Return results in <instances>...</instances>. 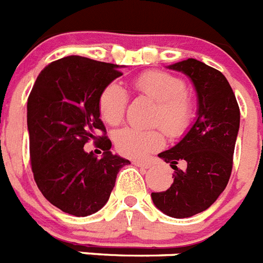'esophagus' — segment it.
Returning a JSON list of instances; mask_svg holds the SVG:
<instances>
[{"label":"esophagus","mask_w":263,"mask_h":263,"mask_svg":"<svg viewBox=\"0 0 263 263\" xmlns=\"http://www.w3.org/2000/svg\"><path fill=\"white\" fill-rule=\"evenodd\" d=\"M133 165L138 166V167H143V169H149L150 166H152L149 162H145V161H138V159L133 161Z\"/></svg>","instance_id":"1"}]
</instances>
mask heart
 I'll return each mask as SVG.
<instances>
[{
    "mask_svg": "<svg viewBox=\"0 0 263 263\" xmlns=\"http://www.w3.org/2000/svg\"><path fill=\"white\" fill-rule=\"evenodd\" d=\"M133 87L157 104L153 125L161 126L172 138L185 133L194 114V102L185 90V82L174 74L150 70L133 81ZM127 105L126 91L121 85L111 82L104 87L98 98V110L104 122L116 126L123 120ZM165 143L161 129L141 130L125 127L114 134L117 152L123 157L141 158L161 149Z\"/></svg>",
    "mask_w": 263,
    "mask_h": 263,
    "instance_id": "heart-1",
    "label": "heart"
}]
</instances>
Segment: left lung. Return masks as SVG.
I'll return each instance as SVG.
<instances>
[{
    "mask_svg": "<svg viewBox=\"0 0 263 263\" xmlns=\"http://www.w3.org/2000/svg\"><path fill=\"white\" fill-rule=\"evenodd\" d=\"M196 86L198 117L172 149L159 153L174 170L166 192L152 193L154 205L169 217L187 218L217 201L229 182L239 129V106L234 91L219 70L197 60L170 65ZM183 167L179 170L178 165Z\"/></svg>",
    "mask_w": 263,
    "mask_h": 263,
    "instance_id": "8db88e82",
    "label": "left lung"
}]
</instances>
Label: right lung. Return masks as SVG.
I'll use <instances>...</instances> for the list:
<instances>
[{"instance_id": "right-lung-1", "label": "right lung", "mask_w": 263, "mask_h": 263, "mask_svg": "<svg viewBox=\"0 0 263 263\" xmlns=\"http://www.w3.org/2000/svg\"><path fill=\"white\" fill-rule=\"evenodd\" d=\"M118 67L69 55L45 67L29 94L31 172L45 198L67 214L86 217L98 212L120 169L130 163L110 152L98 110L101 91L122 76ZM90 139L104 150L101 160L84 152Z\"/></svg>"}]
</instances>
